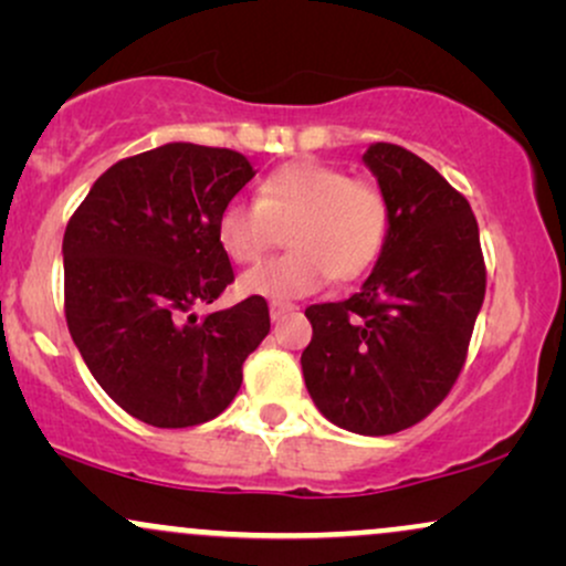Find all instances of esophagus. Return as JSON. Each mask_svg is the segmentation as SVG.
<instances>
[{
    "mask_svg": "<svg viewBox=\"0 0 566 566\" xmlns=\"http://www.w3.org/2000/svg\"><path fill=\"white\" fill-rule=\"evenodd\" d=\"M295 311H297V305H292V303H271L269 314H271V322H279V319H284L287 314H295Z\"/></svg>",
    "mask_w": 566,
    "mask_h": 566,
    "instance_id": "34e87169",
    "label": "esophagus"
}]
</instances>
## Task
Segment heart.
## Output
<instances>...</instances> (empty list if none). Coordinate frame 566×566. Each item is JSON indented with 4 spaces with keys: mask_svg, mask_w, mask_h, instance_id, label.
<instances>
[{
    "mask_svg": "<svg viewBox=\"0 0 566 566\" xmlns=\"http://www.w3.org/2000/svg\"><path fill=\"white\" fill-rule=\"evenodd\" d=\"M284 233L292 252L247 271L244 295L287 303L314 295L329 276H361L386 244L388 201L378 186L305 159L263 178L258 201H229L218 218V242L233 263H255Z\"/></svg>",
    "mask_w": 566,
    "mask_h": 566,
    "instance_id": "heart-1",
    "label": "heart"
}]
</instances>
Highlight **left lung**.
I'll use <instances>...</instances> for the list:
<instances>
[{
	"mask_svg": "<svg viewBox=\"0 0 566 566\" xmlns=\"http://www.w3.org/2000/svg\"><path fill=\"white\" fill-rule=\"evenodd\" d=\"M365 167L388 201V237L359 292L305 308V388L329 423L386 437L450 394L484 303L471 205L428 161L373 143Z\"/></svg>",
	"mask_w": 566,
	"mask_h": 566,
	"instance_id": "obj_1",
	"label": "left lung"
}]
</instances>
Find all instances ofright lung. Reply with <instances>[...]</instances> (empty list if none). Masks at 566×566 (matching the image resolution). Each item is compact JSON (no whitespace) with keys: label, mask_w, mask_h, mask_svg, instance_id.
<instances>
[{"label":"right lung","mask_w":566,"mask_h":566,"mask_svg":"<svg viewBox=\"0 0 566 566\" xmlns=\"http://www.w3.org/2000/svg\"><path fill=\"white\" fill-rule=\"evenodd\" d=\"M252 178L229 148L165 143L108 167L69 220V333L103 391L143 423L218 418L269 335L263 297L193 311L233 282L218 218Z\"/></svg>","instance_id":"add662e5"}]
</instances>
